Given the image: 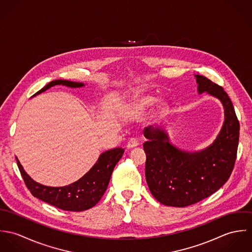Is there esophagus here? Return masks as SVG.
<instances>
[{
    "mask_svg": "<svg viewBox=\"0 0 252 252\" xmlns=\"http://www.w3.org/2000/svg\"><path fill=\"white\" fill-rule=\"evenodd\" d=\"M138 145H139L138 140L135 139V138H131V139L128 141V143H127V148L131 149V148H134V147H136V146H138Z\"/></svg>",
    "mask_w": 252,
    "mask_h": 252,
    "instance_id": "obj_1",
    "label": "esophagus"
}]
</instances>
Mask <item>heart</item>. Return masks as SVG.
Listing matches in <instances>:
<instances>
[{
    "label": "heart",
    "instance_id": "b5f03b06",
    "mask_svg": "<svg viewBox=\"0 0 252 252\" xmlns=\"http://www.w3.org/2000/svg\"><path fill=\"white\" fill-rule=\"evenodd\" d=\"M155 102H156V98L151 97V96H145V97L140 98L139 100H137L135 102V104L132 106V108H135L136 110L143 111V110H146L147 108H150ZM167 111H168V105L165 103H161L157 108L156 115H157V117H162L163 115L166 114Z\"/></svg>",
    "mask_w": 252,
    "mask_h": 252
}]
</instances>
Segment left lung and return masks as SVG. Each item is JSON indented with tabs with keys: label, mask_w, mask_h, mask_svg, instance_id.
I'll return each instance as SVG.
<instances>
[{
	"label": "left lung",
	"mask_w": 252,
	"mask_h": 252,
	"mask_svg": "<svg viewBox=\"0 0 252 252\" xmlns=\"http://www.w3.org/2000/svg\"><path fill=\"white\" fill-rule=\"evenodd\" d=\"M195 77L199 94L220 100L225 119L215 142L195 152L170 144L165 129H144L145 179L151 194L165 206L183 208L208 198L230 178L237 158L240 123L229 96L206 76Z\"/></svg>",
	"instance_id": "8db88e82"
}]
</instances>
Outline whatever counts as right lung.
Here are the masks:
<instances>
[{
	"instance_id": "1",
	"label": "right lung",
	"mask_w": 252,
	"mask_h": 252,
	"mask_svg": "<svg viewBox=\"0 0 252 252\" xmlns=\"http://www.w3.org/2000/svg\"><path fill=\"white\" fill-rule=\"evenodd\" d=\"M54 85H65L72 88L84 86L81 82L56 79L37 91L33 97ZM123 153L124 149L121 147L102 153L95 165L81 179L63 187L45 186L32 180L24 171L17 157L16 161L24 182L34 197L63 211L82 212L93 208L101 200L108 188L112 171Z\"/></svg>"
}]
</instances>
